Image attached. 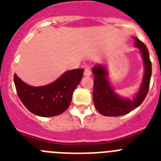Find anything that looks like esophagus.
<instances>
[{
	"label": "esophagus",
	"instance_id": "1",
	"mask_svg": "<svg viewBox=\"0 0 161 161\" xmlns=\"http://www.w3.org/2000/svg\"><path fill=\"white\" fill-rule=\"evenodd\" d=\"M84 75L85 76H90L91 75V71L90 68H86L85 71H84Z\"/></svg>",
	"mask_w": 161,
	"mask_h": 161
}]
</instances>
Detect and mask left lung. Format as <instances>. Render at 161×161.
<instances>
[{
    "label": "left lung",
    "mask_w": 161,
    "mask_h": 161,
    "mask_svg": "<svg viewBox=\"0 0 161 161\" xmlns=\"http://www.w3.org/2000/svg\"><path fill=\"white\" fill-rule=\"evenodd\" d=\"M134 46L139 49L144 65V72L138 90L132 97L118 94L110 83L107 64H96L92 68L94 75V103L97 111L105 116H120L130 113L145 99L152 76V63L147 46L138 37H133Z\"/></svg>",
    "instance_id": "obj_1"
}]
</instances>
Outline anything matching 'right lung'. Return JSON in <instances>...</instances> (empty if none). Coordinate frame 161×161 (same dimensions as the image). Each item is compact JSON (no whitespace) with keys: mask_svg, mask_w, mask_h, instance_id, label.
<instances>
[{"mask_svg":"<svg viewBox=\"0 0 161 161\" xmlns=\"http://www.w3.org/2000/svg\"><path fill=\"white\" fill-rule=\"evenodd\" d=\"M83 71L84 69L67 71L54 81L36 87L27 85L16 74L14 75V82L19 98L31 113L50 117L58 116L68 108Z\"/></svg>","mask_w":161,"mask_h":161,"instance_id":"add662e5","label":"right lung"}]
</instances>
